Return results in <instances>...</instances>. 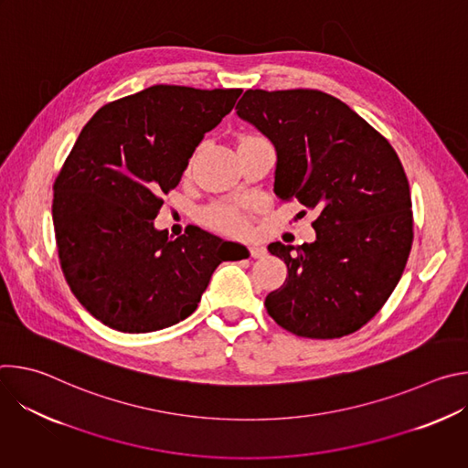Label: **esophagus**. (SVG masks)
Here are the masks:
<instances>
[{"instance_id": "1", "label": "esophagus", "mask_w": 468, "mask_h": 468, "mask_svg": "<svg viewBox=\"0 0 468 468\" xmlns=\"http://www.w3.org/2000/svg\"><path fill=\"white\" fill-rule=\"evenodd\" d=\"M248 251H250V255L255 257V259L266 255V248L261 246V244H250V246H248Z\"/></svg>"}]
</instances>
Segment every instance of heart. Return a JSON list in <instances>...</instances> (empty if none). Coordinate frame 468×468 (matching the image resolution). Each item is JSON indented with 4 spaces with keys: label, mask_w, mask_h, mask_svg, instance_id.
<instances>
[{
    "label": "heart",
    "mask_w": 468,
    "mask_h": 468,
    "mask_svg": "<svg viewBox=\"0 0 468 468\" xmlns=\"http://www.w3.org/2000/svg\"><path fill=\"white\" fill-rule=\"evenodd\" d=\"M253 139V137H246ZM204 220L207 226L226 231V233H242L248 228V211L235 202L213 204L204 211Z\"/></svg>",
    "instance_id": "obj_1"
}]
</instances>
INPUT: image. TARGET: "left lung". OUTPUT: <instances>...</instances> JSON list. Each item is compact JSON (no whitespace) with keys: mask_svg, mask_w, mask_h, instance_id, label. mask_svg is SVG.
<instances>
[{"mask_svg":"<svg viewBox=\"0 0 468 468\" xmlns=\"http://www.w3.org/2000/svg\"><path fill=\"white\" fill-rule=\"evenodd\" d=\"M235 109L276 148V196L318 213L313 242L269 246L289 276L266 311L298 337L350 335L383 307L411 251L402 163L368 122L320 90H246Z\"/></svg>","mask_w":468,"mask_h":468,"instance_id":"1","label":"left lung"}]
</instances>
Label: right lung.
I'll list each match as a JSON object with an SVG mask.
<instances>
[{"label":"right lung","instance_id":"obj_1","mask_svg":"<svg viewBox=\"0 0 468 468\" xmlns=\"http://www.w3.org/2000/svg\"><path fill=\"white\" fill-rule=\"evenodd\" d=\"M240 92L154 85L103 105L80 133L53 183V228L66 282L105 325H174L196 311L222 261L248 257L196 226L174 240L154 226L161 196Z\"/></svg>","mask_w":468,"mask_h":468}]
</instances>
